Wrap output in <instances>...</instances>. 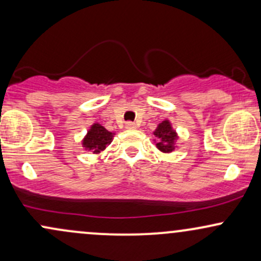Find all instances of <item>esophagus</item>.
<instances>
[{
	"mask_svg": "<svg viewBox=\"0 0 261 261\" xmlns=\"http://www.w3.org/2000/svg\"><path fill=\"white\" fill-rule=\"evenodd\" d=\"M125 127H126L127 130H135V128H136V125H135L134 122L127 121V122H126V125H125Z\"/></svg>",
	"mask_w": 261,
	"mask_h": 261,
	"instance_id": "esophagus-1",
	"label": "esophagus"
}]
</instances>
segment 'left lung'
<instances>
[{"instance_id": "8db88e82", "label": "left lung", "mask_w": 261, "mask_h": 261, "mask_svg": "<svg viewBox=\"0 0 261 261\" xmlns=\"http://www.w3.org/2000/svg\"><path fill=\"white\" fill-rule=\"evenodd\" d=\"M153 135L155 147L160 149L161 152L170 153V152L174 151L179 136L174 128H173L172 122L168 119H166V120H163L157 125V127L153 131Z\"/></svg>"}]
</instances>
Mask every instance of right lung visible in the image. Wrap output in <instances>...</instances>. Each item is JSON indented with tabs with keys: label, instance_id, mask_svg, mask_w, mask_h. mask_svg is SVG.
Wrapping results in <instances>:
<instances>
[{
	"label": "right lung",
	"instance_id": "right-lung-1",
	"mask_svg": "<svg viewBox=\"0 0 261 261\" xmlns=\"http://www.w3.org/2000/svg\"><path fill=\"white\" fill-rule=\"evenodd\" d=\"M115 133L108 131L99 122H94L87 131L82 140V147L86 151H91L94 154H99L112 143Z\"/></svg>",
	"mask_w": 261,
	"mask_h": 261
}]
</instances>
